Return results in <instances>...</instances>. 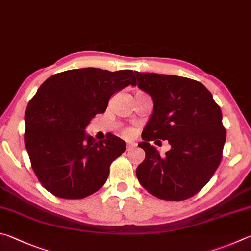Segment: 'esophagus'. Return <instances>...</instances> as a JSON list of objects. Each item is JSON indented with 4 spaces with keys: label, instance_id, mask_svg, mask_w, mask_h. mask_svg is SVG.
<instances>
[{
    "label": "esophagus",
    "instance_id": "obj_1",
    "mask_svg": "<svg viewBox=\"0 0 251 251\" xmlns=\"http://www.w3.org/2000/svg\"><path fill=\"white\" fill-rule=\"evenodd\" d=\"M134 148H135V143H128V144H126V150H128V151L133 150Z\"/></svg>",
    "mask_w": 251,
    "mask_h": 251
}]
</instances>
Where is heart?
I'll return each mask as SVG.
<instances>
[{"label":"heart","instance_id":"heart-1","mask_svg":"<svg viewBox=\"0 0 251 251\" xmlns=\"http://www.w3.org/2000/svg\"><path fill=\"white\" fill-rule=\"evenodd\" d=\"M122 134H123V137H125V138H126V139H131V138H133V135H134V131H133V130H131V129H125V130H123Z\"/></svg>","mask_w":251,"mask_h":251}]
</instances>
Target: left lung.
I'll list each match as a JSON object with an SVG mask.
<instances>
[{
	"instance_id": "1",
	"label": "left lung",
	"mask_w": 251,
	"mask_h": 251,
	"mask_svg": "<svg viewBox=\"0 0 251 251\" xmlns=\"http://www.w3.org/2000/svg\"><path fill=\"white\" fill-rule=\"evenodd\" d=\"M135 85L152 97L154 109L139 147L146 159L137 169L141 185L157 199L184 201L197 194L216 172L226 129L219 105L203 83L190 78L134 72ZM168 139L161 157L150 142Z\"/></svg>"
}]
</instances>
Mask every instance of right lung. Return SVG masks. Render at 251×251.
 Returning a JSON list of instances; mask_svg holds the SVG:
<instances>
[{
	"instance_id": "1",
	"label": "right lung",
	"mask_w": 251,
	"mask_h": 251,
	"mask_svg": "<svg viewBox=\"0 0 251 251\" xmlns=\"http://www.w3.org/2000/svg\"><path fill=\"white\" fill-rule=\"evenodd\" d=\"M134 86L133 70H66L42 83L25 112L24 141L38 181L52 195L79 200L100 190L126 151L114 134L102 141L83 130L117 91Z\"/></svg>"
}]
</instances>
